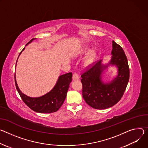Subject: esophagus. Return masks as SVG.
<instances>
[{
	"instance_id": "1",
	"label": "esophagus",
	"mask_w": 148,
	"mask_h": 148,
	"mask_svg": "<svg viewBox=\"0 0 148 148\" xmlns=\"http://www.w3.org/2000/svg\"><path fill=\"white\" fill-rule=\"evenodd\" d=\"M79 79V76L77 75V74L76 73H75L72 76L73 80H78Z\"/></svg>"
}]
</instances>
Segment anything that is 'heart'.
<instances>
[{"mask_svg":"<svg viewBox=\"0 0 148 148\" xmlns=\"http://www.w3.org/2000/svg\"><path fill=\"white\" fill-rule=\"evenodd\" d=\"M89 52V49H88V48H84L83 49L82 52V53L84 55H86V54H88ZM95 58H96V53L93 52H90L85 58L84 62V65L85 67L90 66H91L94 62Z\"/></svg>","mask_w":148,"mask_h":148,"instance_id":"obj_1","label":"heart"}]
</instances>
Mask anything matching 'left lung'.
Here are the masks:
<instances>
[{"instance_id":"left-lung-1","label":"left lung","mask_w":148,"mask_h":148,"mask_svg":"<svg viewBox=\"0 0 148 148\" xmlns=\"http://www.w3.org/2000/svg\"><path fill=\"white\" fill-rule=\"evenodd\" d=\"M111 55L108 63L103 64L101 60L81 75L83 97L86 103L94 109H105L116 104L128 84L129 69L127 58L123 49L113 40ZM109 65L117 68V75L106 83L103 76Z\"/></svg>"}]
</instances>
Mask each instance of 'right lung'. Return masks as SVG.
Instances as JSON below:
<instances>
[{"label": "right lung", "instance_id": "add662e5", "mask_svg": "<svg viewBox=\"0 0 148 148\" xmlns=\"http://www.w3.org/2000/svg\"><path fill=\"white\" fill-rule=\"evenodd\" d=\"M35 39H36V38L32 39L26 46ZM25 47L21 51L18 58L25 50ZM17 61H16V64H17ZM72 74L71 72L59 76L55 85L51 91L44 95L35 97L28 96L21 92L16 82V75H14V80L16 89L20 96L29 108L38 113H51L58 110L63 103L65 98L66 97L69 84L72 82Z\"/></svg>", "mask_w": 148, "mask_h": 148}]
</instances>
